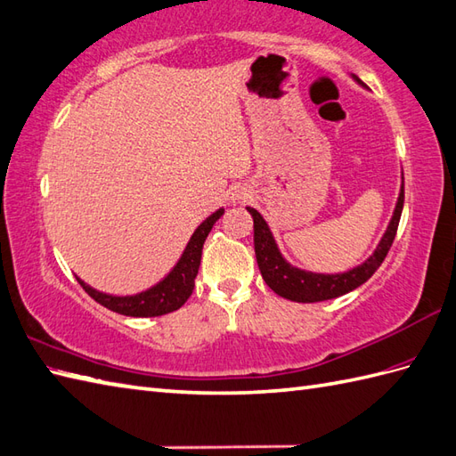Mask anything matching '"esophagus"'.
<instances>
[{
	"mask_svg": "<svg viewBox=\"0 0 456 456\" xmlns=\"http://www.w3.org/2000/svg\"><path fill=\"white\" fill-rule=\"evenodd\" d=\"M232 200H234V202H238V200H244L246 199V195L244 193H241V191L240 189H236L234 191V193H232V197H230Z\"/></svg>",
	"mask_w": 456,
	"mask_h": 456,
	"instance_id": "obj_1",
	"label": "esophagus"
}]
</instances>
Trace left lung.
Segmentation results:
<instances>
[{
    "label": "left lung",
    "mask_w": 456,
    "mask_h": 456,
    "mask_svg": "<svg viewBox=\"0 0 456 456\" xmlns=\"http://www.w3.org/2000/svg\"><path fill=\"white\" fill-rule=\"evenodd\" d=\"M353 79L362 86V82L357 76H353ZM402 208H403V181H402L398 202H396V208H394L390 224L387 232H384L382 240L379 241L377 249H374V254L365 263H361V265H357L355 269H351L347 273L323 275V273H312V271H302L298 267H292L290 263L281 256L267 222L263 220V216L256 208L248 207L251 218H254V246H256V257H257V265H259L263 281H265L269 289L275 290L279 297L289 298L292 302H322V300L347 295L349 290L361 287L362 282H367L372 277V273L380 267L384 257H387L392 241L396 238Z\"/></svg>",
    "instance_id": "left-lung-1"
}]
</instances>
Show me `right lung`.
<instances>
[{
    "label": "right lung",
    "instance_id": "add662e5",
    "mask_svg": "<svg viewBox=\"0 0 456 456\" xmlns=\"http://www.w3.org/2000/svg\"><path fill=\"white\" fill-rule=\"evenodd\" d=\"M224 215V208H218L216 212L202 220V224L195 230V234L191 236L189 244L183 251V256L179 257L177 265L167 273V277L161 279L158 285H154L148 290L138 292L133 297H115V295H105V292H99L91 289L89 285L76 277L79 285L84 287L87 295L99 302L101 306L113 310L117 314H123V316H134V318H154V316H164V314L174 312L181 308L191 297V292L195 289V277L199 273L200 265V256H202V244L208 236V232L215 226V222Z\"/></svg>",
    "mask_w": 456,
    "mask_h": 456
}]
</instances>
